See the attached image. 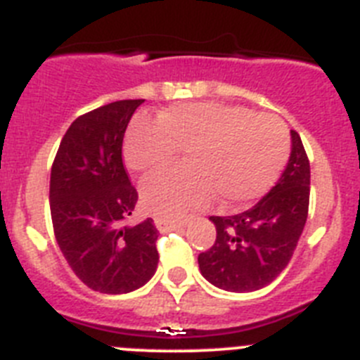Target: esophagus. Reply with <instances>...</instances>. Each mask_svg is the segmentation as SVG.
<instances>
[{
    "instance_id": "34e87169",
    "label": "esophagus",
    "mask_w": 360,
    "mask_h": 360,
    "mask_svg": "<svg viewBox=\"0 0 360 360\" xmlns=\"http://www.w3.org/2000/svg\"><path fill=\"white\" fill-rule=\"evenodd\" d=\"M186 224H187V221H178V219L160 218V216H157V218H155V225H157V229L160 232L174 231V229H182Z\"/></svg>"
}]
</instances>
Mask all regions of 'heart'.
<instances>
[{
    "label": "heart",
    "mask_w": 360,
    "mask_h": 360,
    "mask_svg": "<svg viewBox=\"0 0 360 360\" xmlns=\"http://www.w3.org/2000/svg\"><path fill=\"white\" fill-rule=\"evenodd\" d=\"M186 151V165L162 169L141 184L144 207L160 218L182 219L209 205L259 198L276 182L288 155V129L279 117L219 103L176 104L157 120L135 119L124 136L131 171L167 165Z\"/></svg>",
    "instance_id": "b5f03b06"
}]
</instances>
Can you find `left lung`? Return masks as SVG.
Segmentation results:
<instances>
[{"label": "left lung", "mask_w": 360, "mask_h": 360, "mask_svg": "<svg viewBox=\"0 0 360 360\" xmlns=\"http://www.w3.org/2000/svg\"><path fill=\"white\" fill-rule=\"evenodd\" d=\"M288 164L269 195L249 211L211 216L216 241L198 256L200 272L227 292L266 287L292 259L308 216L310 162L299 133L290 131Z\"/></svg>", "instance_id": "left-lung-1"}]
</instances>
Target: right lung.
<instances>
[{"mask_svg": "<svg viewBox=\"0 0 360 360\" xmlns=\"http://www.w3.org/2000/svg\"><path fill=\"white\" fill-rule=\"evenodd\" d=\"M144 98L117 101L73 120L50 173L53 234L70 269L91 290L128 294L157 272L158 231L122 221L139 193L124 169L122 141Z\"/></svg>", "mask_w": 360, "mask_h": 360, "instance_id": "right-lung-1", "label": "right lung"}]
</instances>
